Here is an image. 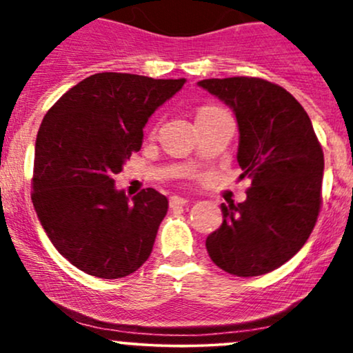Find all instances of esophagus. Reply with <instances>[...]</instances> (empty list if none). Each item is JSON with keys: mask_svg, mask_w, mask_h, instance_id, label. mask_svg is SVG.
Here are the masks:
<instances>
[{"mask_svg": "<svg viewBox=\"0 0 353 353\" xmlns=\"http://www.w3.org/2000/svg\"><path fill=\"white\" fill-rule=\"evenodd\" d=\"M169 204H171V208H179V205L188 204V199H184V197H179V196H172L171 201H169Z\"/></svg>", "mask_w": 353, "mask_h": 353, "instance_id": "1", "label": "esophagus"}]
</instances>
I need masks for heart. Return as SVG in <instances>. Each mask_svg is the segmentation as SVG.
I'll use <instances>...</instances> for the list:
<instances>
[{"instance_id": "1", "label": "heart", "mask_w": 353, "mask_h": 353, "mask_svg": "<svg viewBox=\"0 0 353 353\" xmlns=\"http://www.w3.org/2000/svg\"><path fill=\"white\" fill-rule=\"evenodd\" d=\"M219 111H222V109H219V108H214V106H205V108L199 109V112H197V116L210 114V112H219Z\"/></svg>"}]
</instances>
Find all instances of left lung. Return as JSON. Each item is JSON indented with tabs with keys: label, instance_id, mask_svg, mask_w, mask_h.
Masks as SVG:
<instances>
[{
	"label": "left lung",
	"instance_id": "obj_1",
	"mask_svg": "<svg viewBox=\"0 0 353 353\" xmlns=\"http://www.w3.org/2000/svg\"><path fill=\"white\" fill-rule=\"evenodd\" d=\"M232 109L237 163L247 199L221 204V228L205 239L209 257L237 277L279 269L309 239L320 210L323 152L310 117L285 89L259 78L197 83Z\"/></svg>",
	"mask_w": 353,
	"mask_h": 353
}]
</instances>
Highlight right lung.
<instances>
[{
  "label": "right lung",
  "instance_id": "obj_1",
  "mask_svg": "<svg viewBox=\"0 0 353 353\" xmlns=\"http://www.w3.org/2000/svg\"><path fill=\"white\" fill-rule=\"evenodd\" d=\"M185 79L98 72L58 99L34 145L33 205L72 265L99 279L139 269L152 252L168 197L148 188L129 199L114 176L143 145V129Z\"/></svg>",
  "mask_w": 353,
  "mask_h": 353
}]
</instances>
